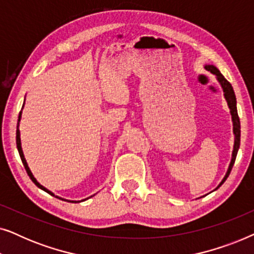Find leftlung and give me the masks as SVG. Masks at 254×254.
<instances>
[{
	"mask_svg": "<svg viewBox=\"0 0 254 254\" xmlns=\"http://www.w3.org/2000/svg\"><path fill=\"white\" fill-rule=\"evenodd\" d=\"M204 68L207 69V70H209L211 74L216 75V78L217 81L220 82V84L222 86V89H223V92H224V98L227 100L228 103V106L229 109H230V113H231V118H232V125H234V134H235V144H234V150H232V158H231V162H230V165H229V169L227 173H225L224 178L222 179V182L220 183V185H218L216 189L217 190L218 187H220L222 184H223L227 178L230 175L231 172V169L232 166L235 164V161H236V156H237V152H238V149H239V144H241V121H239V117H238V113H237V106H236V96H235V92H234V89H232V86L230 83H229L227 79L224 78V76L221 74L220 70L215 67L213 64H206L204 65Z\"/></svg>",
	"mask_w": 254,
	"mask_h": 254,
	"instance_id": "left-lung-1",
	"label": "left lung"
}]
</instances>
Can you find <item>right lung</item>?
I'll list each match as a JSON object with an SVG mask.
<instances>
[{
	"mask_svg": "<svg viewBox=\"0 0 254 254\" xmlns=\"http://www.w3.org/2000/svg\"><path fill=\"white\" fill-rule=\"evenodd\" d=\"M20 117H22V112L19 113V117H18V125H19ZM16 143H17V149H18V152H19L20 159H22V162H23V165H24V168H25L26 172H27V175H29V177H30V179L32 180V182H33L34 184H36V186L39 187V189H41V190H45V192H47L48 194H51V195L55 196L54 194L51 192V190H48L47 189H45V187H44L43 185H40V184L37 182V179L34 178V177H33L32 172H31V170H30V168H29V165H27V163H26V159H25V157H24V154H23V150H22V143H20V133H19L18 126H17V131H16ZM55 197H58V199H60V200H64V201H68V202H79V201H69V200L62 199V197H59V196H55Z\"/></svg>",
	"mask_w": 254,
	"mask_h": 254,
	"instance_id": "obj_1",
	"label": "right lung"
}]
</instances>
